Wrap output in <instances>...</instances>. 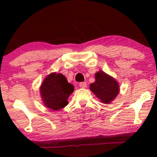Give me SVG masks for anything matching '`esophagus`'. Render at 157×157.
I'll list each match as a JSON object with an SVG mask.
<instances>
[{
    "mask_svg": "<svg viewBox=\"0 0 157 157\" xmlns=\"http://www.w3.org/2000/svg\"><path fill=\"white\" fill-rule=\"evenodd\" d=\"M79 86H80V88H82V89H84V88L86 87V82H80V84H79Z\"/></svg>",
    "mask_w": 157,
    "mask_h": 157,
    "instance_id": "esophagus-1",
    "label": "esophagus"
}]
</instances>
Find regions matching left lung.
Here are the masks:
<instances>
[{
  "mask_svg": "<svg viewBox=\"0 0 157 157\" xmlns=\"http://www.w3.org/2000/svg\"><path fill=\"white\" fill-rule=\"evenodd\" d=\"M117 81L102 71L95 74V82L90 85V89L103 103L109 104L120 92Z\"/></svg>",
  "mask_w": 157,
  "mask_h": 157,
  "instance_id": "1",
  "label": "left lung"
}]
</instances>
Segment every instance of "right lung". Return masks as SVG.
<instances>
[{
	"label": "right lung",
	"mask_w": 157,
	"mask_h": 157,
	"mask_svg": "<svg viewBox=\"0 0 157 157\" xmlns=\"http://www.w3.org/2000/svg\"><path fill=\"white\" fill-rule=\"evenodd\" d=\"M74 86L68 82L62 74L51 73L44 79L40 92L44 105L48 109L60 110L68 105V98L74 91Z\"/></svg>",
	"instance_id": "obj_1"
}]
</instances>
